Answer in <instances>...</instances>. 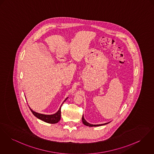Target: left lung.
Wrapping results in <instances>:
<instances>
[{
  "label": "left lung",
  "mask_w": 154,
  "mask_h": 154,
  "mask_svg": "<svg viewBox=\"0 0 154 154\" xmlns=\"http://www.w3.org/2000/svg\"><path fill=\"white\" fill-rule=\"evenodd\" d=\"M82 121H83V124L86 125V126H88V127H98V126H101V125H106L108 124L109 122H107V123H105V124H97V125H93V124H91L90 123H88V122H87L85 121V119L84 118V116H83L82 117Z\"/></svg>",
  "instance_id": "obj_1"
}]
</instances>
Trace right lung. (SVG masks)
I'll return each instance as SVG.
<instances>
[{"label": "right lung", "mask_w": 154, "mask_h": 154, "mask_svg": "<svg viewBox=\"0 0 154 154\" xmlns=\"http://www.w3.org/2000/svg\"><path fill=\"white\" fill-rule=\"evenodd\" d=\"M67 98H68V97L64 101V102ZM61 106H60L59 111L56 113L52 114V115H45V114H40V113L36 112L35 111H33L30 107L29 108H30V109L31 110L32 112L33 113V114L37 119H40L46 122L50 123V124H56V123H57L61 119Z\"/></svg>", "instance_id": "1"}]
</instances>
